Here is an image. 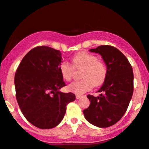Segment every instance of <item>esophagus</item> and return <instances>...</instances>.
Returning a JSON list of instances; mask_svg holds the SVG:
<instances>
[{
  "instance_id": "obj_1",
  "label": "esophagus",
  "mask_w": 149,
  "mask_h": 149,
  "mask_svg": "<svg viewBox=\"0 0 149 149\" xmlns=\"http://www.w3.org/2000/svg\"><path fill=\"white\" fill-rule=\"evenodd\" d=\"M81 97H82V95H76V99H79V98H81Z\"/></svg>"
}]
</instances>
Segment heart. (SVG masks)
Listing matches in <instances>:
<instances>
[{
    "label": "heart",
    "instance_id": "heart-1",
    "mask_svg": "<svg viewBox=\"0 0 149 149\" xmlns=\"http://www.w3.org/2000/svg\"><path fill=\"white\" fill-rule=\"evenodd\" d=\"M73 65L64 61L59 65V70L62 78L66 81H70L74 75L75 69L81 70L80 76L82 79L75 81L69 84L68 90L76 95L83 94L89 91L93 87H99L106 81L108 68L106 62L98 59L95 54L87 51L76 54L72 59Z\"/></svg>",
    "mask_w": 149,
    "mask_h": 149
}]
</instances>
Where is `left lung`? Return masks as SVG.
<instances>
[{
  "instance_id": "8db88e82",
  "label": "left lung",
  "mask_w": 149,
  "mask_h": 149,
  "mask_svg": "<svg viewBox=\"0 0 149 149\" xmlns=\"http://www.w3.org/2000/svg\"><path fill=\"white\" fill-rule=\"evenodd\" d=\"M91 52L101 54L108 68V74L98 97L87 95L90 104L83 111L84 118L91 124L106 128L121 119L129 107L134 91L132 68L127 58L118 48L100 45Z\"/></svg>"
}]
</instances>
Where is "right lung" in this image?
<instances>
[{
  "mask_svg": "<svg viewBox=\"0 0 149 149\" xmlns=\"http://www.w3.org/2000/svg\"><path fill=\"white\" fill-rule=\"evenodd\" d=\"M62 62L59 51L37 46L26 54L15 73L18 105L28 121L40 129L57 126L65 116L67 105L76 99L72 93L59 90L66 85L59 70Z\"/></svg>",
  "mask_w": 149,
  "mask_h": 149,
  "instance_id": "obj_1",
  "label": "right lung"
}]
</instances>
